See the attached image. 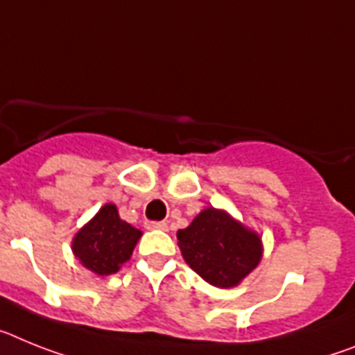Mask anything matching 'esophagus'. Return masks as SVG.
<instances>
[{
    "label": "esophagus",
    "mask_w": 355,
    "mask_h": 355,
    "mask_svg": "<svg viewBox=\"0 0 355 355\" xmlns=\"http://www.w3.org/2000/svg\"><path fill=\"white\" fill-rule=\"evenodd\" d=\"M146 229L150 230H168V223L166 221H146Z\"/></svg>",
    "instance_id": "34e87169"
}]
</instances>
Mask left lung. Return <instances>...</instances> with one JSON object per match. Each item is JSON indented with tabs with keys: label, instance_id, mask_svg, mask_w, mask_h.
<instances>
[{
	"label": "left lung",
	"instance_id": "obj_1",
	"mask_svg": "<svg viewBox=\"0 0 355 355\" xmlns=\"http://www.w3.org/2000/svg\"><path fill=\"white\" fill-rule=\"evenodd\" d=\"M182 257L216 288H234L263 257L261 237L220 209L207 207L177 232Z\"/></svg>",
	"mask_w": 355,
	"mask_h": 355
}]
</instances>
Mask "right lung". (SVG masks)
<instances>
[{
    "label": "right lung",
    "instance_id": "right-lung-1",
    "mask_svg": "<svg viewBox=\"0 0 355 355\" xmlns=\"http://www.w3.org/2000/svg\"><path fill=\"white\" fill-rule=\"evenodd\" d=\"M141 230L119 218L114 203H105L73 237V254L96 275H112L130 259Z\"/></svg>",
    "mask_w": 355,
    "mask_h": 355
}]
</instances>
